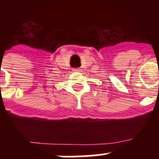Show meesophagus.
<instances>
[{
    "mask_svg": "<svg viewBox=\"0 0 159 159\" xmlns=\"http://www.w3.org/2000/svg\"><path fill=\"white\" fill-rule=\"evenodd\" d=\"M74 71H80V69H79V68H74L72 69Z\"/></svg>",
    "mask_w": 159,
    "mask_h": 159,
    "instance_id": "obj_1",
    "label": "esophagus"
}]
</instances>
